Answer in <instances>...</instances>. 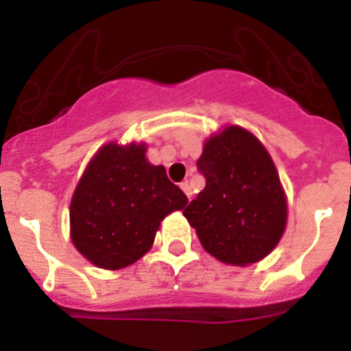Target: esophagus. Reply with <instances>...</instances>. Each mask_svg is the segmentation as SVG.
Segmentation results:
<instances>
[{
  "instance_id": "1",
  "label": "esophagus",
  "mask_w": 351,
  "mask_h": 351,
  "mask_svg": "<svg viewBox=\"0 0 351 351\" xmlns=\"http://www.w3.org/2000/svg\"><path fill=\"white\" fill-rule=\"evenodd\" d=\"M180 186H182V190H183V192H185L186 197L192 198V190H190L189 182H182V183H180Z\"/></svg>"
}]
</instances>
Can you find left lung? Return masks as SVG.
Wrapping results in <instances>:
<instances>
[{
  "instance_id": "8db88e82",
  "label": "left lung",
  "mask_w": 351,
  "mask_h": 351,
  "mask_svg": "<svg viewBox=\"0 0 351 351\" xmlns=\"http://www.w3.org/2000/svg\"><path fill=\"white\" fill-rule=\"evenodd\" d=\"M205 189L183 215L207 253L228 265L256 263L285 231L287 198L263 144L238 125L205 141L197 161Z\"/></svg>"
}]
</instances>
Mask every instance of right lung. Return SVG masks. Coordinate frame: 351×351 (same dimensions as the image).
Returning <instances> with one entry per match:
<instances>
[{"label":"right lung","mask_w":351,"mask_h":351,"mask_svg":"<svg viewBox=\"0 0 351 351\" xmlns=\"http://www.w3.org/2000/svg\"><path fill=\"white\" fill-rule=\"evenodd\" d=\"M186 202L165 166L147 161L144 144L110 143L93 156L74 190L71 239L93 265L119 270L151 250L162 219Z\"/></svg>","instance_id":"add662e5"}]
</instances>
